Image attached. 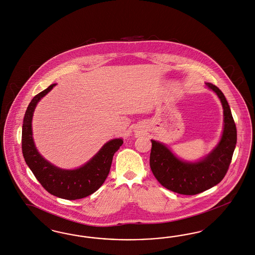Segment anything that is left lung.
<instances>
[{
    "instance_id": "left-lung-1",
    "label": "left lung",
    "mask_w": 255,
    "mask_h": 255,
    "mask_svg": "<svg viewBox=\"0 0 255 255\" xmlns=\"http://www.w3.org/2000/svg\"><path fill=\"white\" fill-rule=\"evenodd\" d=\"M206 84L217 94L224 109V131L214 151L199 162L187 163L175 157L163 144L151 140L150 167L153 175L166 189L177 194L194 195L219 183L228 172L235 151L237 132L229 103L218 87Z\"/></svg>"
}]
</instances>
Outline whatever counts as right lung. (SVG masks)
Returning a JSON list of instances; mask_svg holds the SVG:
<instances>
[{
    "label": "right lung",
    "instance_id": "1",
    "mask_svg": "<svg viewBox=\"0 0 255 255\" xmlns=\"http://www.w3.org/2000/svg\"><path fill=\"white\" fill-rule=\"evenodd\" d=\"M55 85L51 84L36 95L26 109L21 132L22 154L37 180L49 194L67 200L81 199L101 188L110 172L113 156L123 141L121 138L110 140L90 161L76 170H62L46 161L35 147L31 122L37 103Z\"/></svg>",
    "mask_w": 255,
    "mask_h": 255
}]
</instances>
